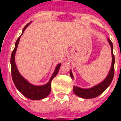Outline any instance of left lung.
Instances as JSON below:
<instances>
[{
    "label": "left lung",
    "instance_id": "1",
    "mask_svg": "<svg viewBox=\"0 0 121 121\" xmlns=\"http://www.w3.org/2000/svg\"><path fill=\"white\" fill-rule=\"evenodd\" d=\"M108 41L110 44L111 47V51H112V66L110 72H109L108 75L104 80L100 84L94 86V87L88 89H84L81 88L77 86H73V92L74 93L80 97L83 98V99H92L97 97L99 95L103 93L105 90V89L110 85L112 82V81L114 75V63H115V57L113 54V44L112 41L110 39L108 38ZM70 77L72 79H73V77L72 75V73L70 70Z\"/></svg>",
    "mask_w": 121,
    "mask_h": 121
}]
</instances>
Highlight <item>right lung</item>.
Instances as JSON below:
<instances>
[{
    "label": "right lung",
    "instance_id": "add662e5",
    "mask_svg": "<svg viewBox=\"0 0 121 121\" xmlns=\"http://www.w3.org/2000/svg\"><path fill=\"white\" fill-rule=\"evenodd\" d=\"M29 24L30 22L27 24V25L24 27L22 35L23 34L24 31H25L26 28L29 25ZM20 37H19L16 41V44H15V48H14V50L12 51L11 57H10V66H11V74H12V80L14 82L16 88H17V90L24 96H25L26 97L31 100L43 99L44 98L46 97L51 92V80L53 79V78L56 76L59 69L60 68L61 63L57 65L53 75L51 76V78L49 80V82H48L46 84L42 85V86H35V85L29 83L19 73L17 68L16 67V63H15L14 57H15L16 49L17 48V44L20 40Z\"/></svg>",
    "mask_w": 121,
    "mask_h": 121
}]
</instances>
